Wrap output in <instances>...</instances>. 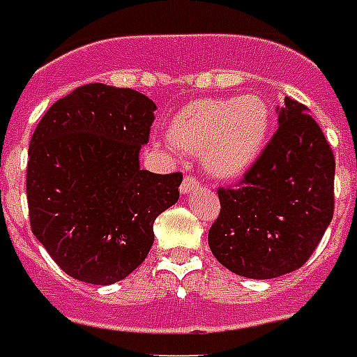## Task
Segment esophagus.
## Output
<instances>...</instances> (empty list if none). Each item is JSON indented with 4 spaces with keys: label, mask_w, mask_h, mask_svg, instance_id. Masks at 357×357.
Instances as JSON below:
<instances>
[{
    "label": "esophagus",
    "mask_w": 357,
    "mask_h": 357,
    "mask_svg": "<svg viewBox=\"0 0 357 357\" xmlns=\"http://www.w3.org/2000/svg\"><path fill=\"white\" fill-rule=\"evenodd\" d=\"M198 186H199L198 178H196L194 174H186V176H184L183 184H181V192H183V194H188V192L196 190Z\"/></svg>",
    "instance_id": "1"
}]
</instances>
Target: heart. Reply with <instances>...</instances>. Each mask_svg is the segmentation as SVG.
Masks as SVG:
<instances>
[{"instance_id": "heart-1", "label": "heart", "mask_w": 357, "mask_h": 357, "mask_svg": "<svg viewBox=\"0 0 357 357\" xmlns=\"http://www.w3.org/2000/svg\"><path fill=\"white\" fill-rule=\"evenodd\" d=\"M271 128V109L264 98L198 100L173 117V142L192 153L206 155L207 169L217 176H236L264 150Z\"/></svg>"}]
</instances>
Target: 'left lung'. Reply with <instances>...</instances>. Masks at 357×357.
<instances>
[{"instance_id": "obj_1", "label": "left lung", "mask_w": 357, "mask_h": 357, "mask_svg": "<svg viewBox=\"0 0 357 357\" xmlns=\"http://www.w3.org/2000/svg\"><path fill=\"white\" fill-rule=\"evenodd\" d=\"M207 242L248 279H275L310 259L335 213V155L304 103L284 98L279 128L236 186L217 188Z\"/></svg>"}]
</instances>
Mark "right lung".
I'll return each instance as SVG.
<instances>
[{"mask_svg": "<svg viewBox=\"0 0 357 357\" xmlns=\"http://www.w3.org/2000/svg\"><path fill=\"white\" fill-rule=\"evenodd\" d=\"M155 103L130 88L86 84L53 103L29 146L30 229L73 279L113 284L146 259L153 221L183 174L140 169Z\"/></svg>", "mask_w": 357, "mask_h": 357, "instance_id": "right-lung-1", "label": "right lung"}]
</instances>
